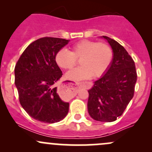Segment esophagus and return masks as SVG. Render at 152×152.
<instances>
[{"mask_svg": "<svg viewBox=\"0 0 152 152\" xmlns=\"http://www.w3.org/2000/svg\"><path fill=\"white\" fill-rule=\"evenodd\" d=\"M83 87L84 85H82V84L80 85L78 84L73 85L72 83L63 84L58 87L57 93L62 99H69L76 96L78 91V87L81 88Z\"/></svg>", "mask_w": 152, "mask_h": 152, "instance_id": "34e87169", "label": "esophagus"}]
</instances>
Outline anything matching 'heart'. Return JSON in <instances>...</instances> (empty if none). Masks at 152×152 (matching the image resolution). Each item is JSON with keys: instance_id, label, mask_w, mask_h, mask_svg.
Instances as JSON below:
<instances>
[{"instance_id": "heart-1", "label": "heart", "mask_w": 152, "mask_h": 152, "mask_svg": "<svg viewBox=\"0 0 152 152\" xmlns=\"http://www.w3.org/2000/svg\"><path fill=\"white\" fill-rule=\"evenodd\" d=\"M113 50L110 45L104 42L82 39L73 44L71 51L59 49L55 55V62L59 67L70 70L80 62L81 67L66 74L67 79L82 80L92 76L99 78L103 76L111 65Z\"/></svg>"}]
</instances>
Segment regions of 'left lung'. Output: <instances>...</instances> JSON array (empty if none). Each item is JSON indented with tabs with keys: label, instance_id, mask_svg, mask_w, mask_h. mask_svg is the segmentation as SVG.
I'll return each instance as SVG.
<instances>
[{
	"label": "left lung",
	"instance_id": "8db88e82",
	"mask_svg": "<svg viewBox=\"0 0 152 152\" xmlns=\"http://www.w3.org/2000/svg\"><path fill=\"white\" fill-rule=\"evenodd\" d=\"M113 50V59L107 71L88 90V113L92 118L112 122L121 115L134 96L137 82L134 62L121 44L103 36Z\"/></svg>",
	"mask_w": 152,
	"mask_h": 152
}]
</instances>
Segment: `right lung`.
I'll use <instances>...</instances> for the list:
<instances>
[{"mask_svg": "<svg viewBox=\"0 0 152 152\" xmlns=\"http://www.w3.org/2000/svg\"><path fill=\"white\" fill-rule=\"evenodd\" d=\"M68 42L62 38H39L25 49L15 65V83L20 103L35 120L53 124L68 113L69 103L59 98L54 87L63 75L55 55Z\"/></svg>", "mask_w": 152, "mask_h": 152, "instance_id": "1", "label": "right lung"}]
</instances>
